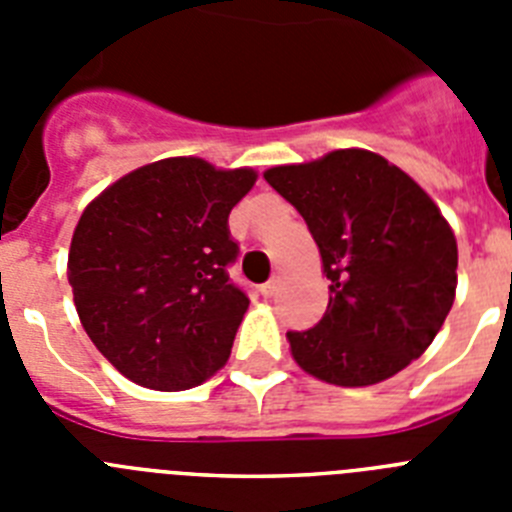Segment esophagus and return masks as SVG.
<instances>
[{"instance_id":"obj_1","label":"esophagus","mask_w":512,"mask_h":512,"mask_svg":"<svg viewBox=\"0 0 512 512\" xmlns=\"http://www.w3.org/2000/svg\"><path fill=\"white\" fill-rule=\"evenodd\" d=\"M261 297H274L279 292V279H269L266 284H261Z\"/></svg>"}]
</instances>
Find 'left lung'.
I'll return each mask as SVG.
<instances>
[{
    "instance_id": "obj_1",
    "label": "left lung",
    "mask_w": 512,
    "mask_h": 512,
    "mask_svg": "<svg viewBox=\"0 0 512 512\" xmlns=\"http://www.w3.org/2000/svg\"><path fill=\"white\" fill-rule=\"evenodd\" d=\"M264 179L305 217L330 279L315 328L289 330L302 372L336 387L395 377L431 346L456 297L459 251L431 194L364 148L271 166Z\"/></svg>"
}]
</instances>
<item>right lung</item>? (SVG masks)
I'll return each mask as SVG.
<instances>
[{
  "mask_svg": "<svg viewBox=\"0 0 512 512\" xmlns=\"http://www.w3.org/2000/svg\"><path fill=\"white\" fill-rule=\"evenodd\" d=\"M259 174L161 158L99 192L76 223L69 284L99 354L130 382L179 392L225 366L248 297L228 215Z\"/></svg>",
  "mask_w": 512,
  "mask_h": 512,
  "instance_id": "obj_1",
  "label": "right lung"
}]
</instances>
